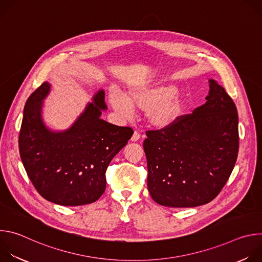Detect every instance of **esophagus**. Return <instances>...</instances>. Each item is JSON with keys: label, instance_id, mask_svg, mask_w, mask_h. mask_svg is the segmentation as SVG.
<instances>
[{"label": "esophagus", "instance_id": "esophagus-1", "mask_svg": "<svg viewBox=\"0 0 262 262\" xmlns=\"http://www.w3.org/2000/svg\"><path fill=\"white\" fill-rule=\"evenodd\" d=\"M140 138H141V136H140L139 132H137V130H136V132L134 133V135H133V137H132V139H130V140H132L133 142H137V141H139V140H140Z\"/></svg>", "mask_w": 262, "mask_h": 262}]
</instances>
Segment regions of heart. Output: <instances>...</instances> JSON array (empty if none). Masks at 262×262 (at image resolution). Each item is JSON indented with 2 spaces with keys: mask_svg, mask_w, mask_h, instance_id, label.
<instances>
[{
  "mask_svg": "<svg viewBox=\"0 0 262 262\" xmlns=\"http://www.w3.org/2000/svg\"><path fill=\"white\" fill-rule=\"evenodd\" d=\"M177 87L173 84H157L129 89L123 96L119 92L110 94V103L124 117L132 111L146 112L148 123L156 128H167L181 116L184 103L179 95H174Z\"/></svg>",
  "mask_w": 262,
  "mask_h": 262,
  "instance_id": "1",
  "label": "heart"
}]
</instances>
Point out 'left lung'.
<instances>
[{"mask_svg":"<svg viewBox=\"0 0 262 262\" xmlns=\"http://www.w3.org/2000/svg\"><path fill=\"white\" fill-rule=\"evenodd\" d=\"M205 99L173 125L146 132L148 191L163 206L195 207L210 202L234 168L239 146L235 103L212 79Z\"/></svg>","mask_w":262,"mask_h":262,"instance_id":"1","label":"left lung"}]
</instances>
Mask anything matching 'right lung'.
Listing matches in <instances>:
<instances>
[{
	"label": "right lung",
	"instance_id": "obj_1",
	"mask_svg": "<svg viewBox=\"0 0 262 262\" xmlns=\"http://www.w3.org/2000/svg\"><path fill=\"white\" fill-rule=\"evenodd\" d=\"M51 85L45 82L28 98L18 137L25 170L45 199L64 206L95 202L105 190V171L132 138V127L100 118L106 110L99 90L83 113L66 130L48 128L41 117Z\"/></svg>",
	"mask_w": 262,
	"mask_h": 262
}]
</instances>
